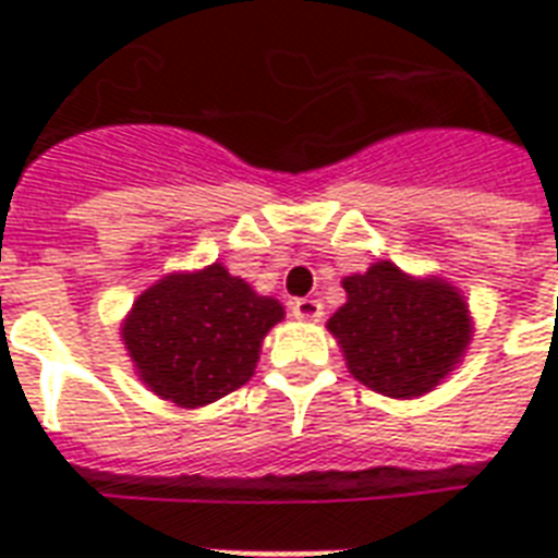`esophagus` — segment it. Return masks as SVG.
Segmentation results:
<instances>
[{
  "label": "esophagus",
  "mask_w": 558,
  "mask_h": 558,
  "mask_svg": "<svg viewBox=\"0 0 558 558\" xmlns=\"http://www.w3.org/2000/svg\"><path fill=\"white\" fill-rule=\"evenodd\" d=\"M292 315L298 322H322L324 306L315 298H298V301H292Z\"/></svg>",
  "instance_id": "esophagus-1"
}]
</instances>
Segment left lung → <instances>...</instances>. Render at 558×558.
<instances>
[{"label":"left lung","mask_w":558,"mask_h":558,"mask_svg":"<svg viewBox=\"0 0 558 558\" xmlns=\"http://www.w3.org/2000/svg\"><path fill=\"white\" fill-rule=\"evenodd\" d=\"M348 301L327 330L353 379L390 399L434 390L463 362L475 332L466 298L437 275H408L390 260L341 280Z\"/></svg>","instance_id":"1"}]
</instances>
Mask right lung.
I'll use <instances>...</instances> for the list:
<instances>
[{"instance_id":"add662e5","label":"right lung","mask_w":558,"mask_h":558,"mask_svg":"<svg viewBox=\"0 0 558 558\" xmlns=\"http://www.w3.org/2000/svg\"><path fill=\"white\" fill-rule=\"evenodd\" d=\"M278 322L280 301L210 263L144 289L121 322V341L156 397L202 408L252 379L263 339Z\"/></svg>"}]
</instances>
